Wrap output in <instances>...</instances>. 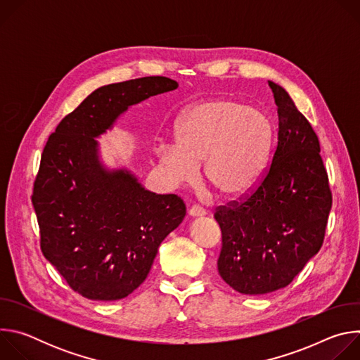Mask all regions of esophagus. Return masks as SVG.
Returning <instances> with one entry per match:
<instances>
[{"label": "esophagus", "instance_id": "esophagus-1", "mask_svg": "<svg viewBox=\"0 0 360 360\" xmlns=\"http://www.w3.org/2000/svg\"><path fill=\"white\" fill-rule=\"evenodd\" d=\"M188 212L191 217H203L207 214V211H205L202 207H199V205H192Z\"/></svg>", "mask_w": 360, "mask_h": 360}]
</instances>
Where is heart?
<instances>
[{"label":"heart","instance_id":"heart-1","mask_svg":"<svg viewBox=\"0 0 360 360\" xmlns=\"http://www.w3.org/2000/svg\"><path fill=\"white\" fill-rule=\"evenodd\" d=\"M176 143L158 145L160 165L176 184L205 178L224 198H239L264 175L274 146L269 117L242 102L215 98L189 108L176 124Z\"/></svg>","mask_w":360,"mask_h":360}]
</instances>
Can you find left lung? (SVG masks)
<instances>
[{
    "label": "left lung",
    "mask_w": 360,
    "mask_h": 360,
    "mask_svg": "<svg viewBox=\"0 0 360 360\" xmlns=\"http://www.w3.org/2000/svg\"><path fill=\"white\" fill-rule=\"evenodd\" d=\"M269 86L279 118L272 161L256 186L214 214L222 232L219 275L245 295L288 286L322 248L332 208L318 135L288 92Z\"/></svg>",
    "instance_id": "1"
}]
</instances>
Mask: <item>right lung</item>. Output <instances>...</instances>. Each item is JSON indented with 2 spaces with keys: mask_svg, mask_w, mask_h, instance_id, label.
Masks as SVG:
<instances>
[{
  "mask_svg": "<svg viewBox=\"0 0 360 360\" xmlns=\"http://www.w3.org/2000/svg\"><path fill=\"white\" fill-rule=\"evenodd\" d=\"M176 88L167 77L101 86L61 120L45 143L31 195L41 250L86 299L118 300L132 293L186 214L181 196L157 195L128 171L102 168L94 138L129 105Z\"/></svg>",
  "mask_w": 360,
  "mask_h": 360,
  "instance_id": "right-lung-1",
  "label": "right lung"
}]
</instances>
